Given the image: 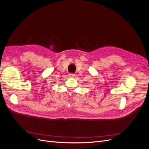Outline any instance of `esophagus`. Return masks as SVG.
Instances as JSON below:
<instances>
[{
  "label": "esophagus",
  "instance_id": "esophagus-1",
  "mask_svg": "<svg viewBox=\"0 0 149 149\" xmlns=\"http://www.w3.org/2000/svg\"><path fill=\"white\" fill-rule=\"evenodd\" d=\"M74 76H75L74 74H72V73L69 74V77H70V78H73V77H74Z\"/></svg>",
  "mask_w": 149,
  "mask_h": 149
}]
</instances>
